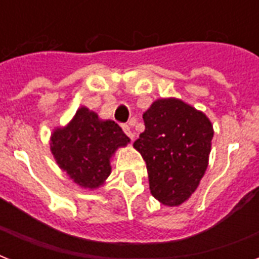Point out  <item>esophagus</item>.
Returning <instances> with one entry per match:
<instances>
[{
  "label": "esophagus",
  "instance_id": "obj_1",
  "mask_svg": "<svg viewBox=\"0 0 259 259\" xmlns=\"http://www.w3.org/2000/svg\"><path fill=\"white\" fill-rule=\"evenodd\" d=\"M122 129H123V132L126 133V136H127V137H129L132 141H133L134 133H133V130H132V127H130L129 125H123V126H122Z\"/></svg>",
  "mask_w": 259,
  "mask_h": 259
}]
</instances>
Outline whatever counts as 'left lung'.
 Instances as JSON below:
<instances>
[{
    "instance_id": "left-lung-1",
    "label": "left lung",
    "mask_w": 259,
    "mask_h": 259,
    "mask_svg": "<svg viewBox=\"0 0 259 259\" xmlns=\"http://www.w3.org/2000/svg\"><path fill=\"white\" fill-rule=\"evenodd\" d=\"M145 130L133 146L146 162L150 192L176 207L196 191L208 165L212 123L176 98L157 99L144 115Z\"/></svg>"
}]
</instances>
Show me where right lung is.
<instances>
[{"instance_id": "add662e5", "label": "right lung", "mask_w": 259, "mask_h": 259, "mask_svg": "<svg viewBox=\"0 0 259 259\" xmlns=\"http://www.w3.org/2000/svg\"><path fill=\"white\" fill-rule=\"evenodd\" d=\"M129 142L115 122L102 121L97 113L80 107L68 125L54 130L50 145L58 165L74 183L95 189L111 173L110 160L115 150Z\"/></svg>"}]
</instances>
